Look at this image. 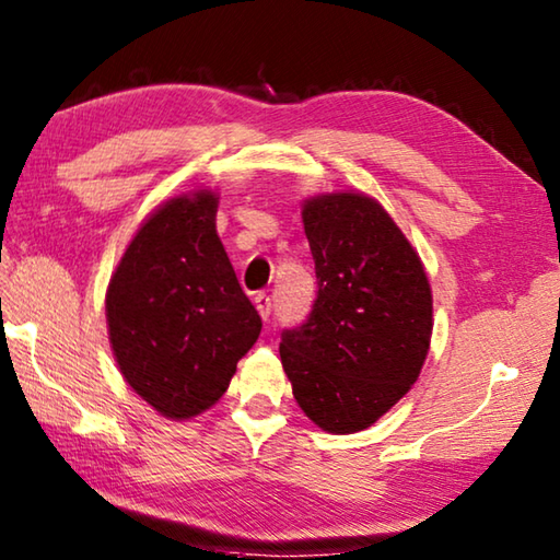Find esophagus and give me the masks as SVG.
<instances>
[{
    "label": "esophagus",
    "mask_w": 560,
    "mask_h": 560,
    "mask_svg": "<svg viewBox=\"0 0 560 560\" xmlns=\"http://www.w3.org/2000/svg\"><path fill=\"white\" fill-rule=\"evenodd\" d=\"M254 306H257V311H259V315H261L264 320H269V315H271L269 293H257V296H254Z\"/></svg>",
    "instance_id": "esophagus-1"
}]
</instances>
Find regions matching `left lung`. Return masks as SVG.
I'll list each match as a JSON object with an SVG mask.
<instances>
[{"label": "left lung", "mask_w": 560, "mask_h": 560, "mask_svg": "<svg viewBox=\"0 0 560 560\" xmlns=\"http://www.w3.org/2000/svg\"><path fill=\"white\" fill-rule=\"evenodd\" d=\"M318 299L283 330L281 364L301 411L328 433H358L419 380L433 296L419 252L380 200L320 192L303 200Z\"/></svg>", "instance_id": "obj_1"}]
</instances>
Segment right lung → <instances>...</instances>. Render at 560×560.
Listing matches in <instances>:
<instances>
[{"label": "right lung", "instance_id": "add662e5", "mask_svg": "<svg viewBox=\"0 0 560 560\" xmlns=\"http://www.w3.org/2000/svg\"><path fill=\"white\" fill-rule=\"evenodd\" d=\"M218 192L200 188L141 222L112 273L105 315L125 382L166 419H192L228 392L261 318L215 230Z\"/></svg>", "mask_w": 560, "mask_h": 560}]
</instances>
